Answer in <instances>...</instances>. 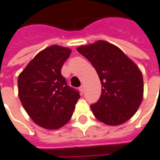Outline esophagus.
<instances>
[{"label": "esophagus", "instance_id": "esophagus-1", "mask_svg": "<svg viewBox=\"0 0 160 160\" xmlns=\"http://www.w3.org/2000/svg\"><path fill=\"white\" fill-rule=\"evenodd\" d=\"M80 93H81V94H83V93H84V86L83 85H81L80 87Z\"/></svg>", "mask_w": 160, "mask_h": 160}]
</instances>
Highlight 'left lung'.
Returning <instances> with one entry per match:
<instances>
[{"label":"left lung","mask_w":160,"mask_h":160,"mask_svg":"<svg viewBox=\"0 0 160 160\" xmlns=\"http://www.w3.org/2000/svg\"><path fill=\"white\" fill-rule=\"evenodd\" d=\"M77 50L92 63L101 80V96L90 105L96 118L118 126L133 117L143 95L142 75L135 63L118 47L104 41Z\"/></svg>","instance_id":"8db88e82"}]
</instances>
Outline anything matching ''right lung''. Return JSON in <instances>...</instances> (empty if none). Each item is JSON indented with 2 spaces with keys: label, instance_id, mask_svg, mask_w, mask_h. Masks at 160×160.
<instances>
[{
  "label": "right lung",
  "instance_id": "add662e5",
  "mask_svg": "<svg viewBox=\"0 0 160 160\" xmlns=\"http://www.w3.org/2000/svg\"><path fill=\"white\" fill-rule=\"evenodd\" d=\"M71 50L53 45L38 53L18 76V96L36 124L58 129L66 124L80 98V92L67 85L61 74Z\"/></svg>",
  "mask_w": 160,
  "mask_h": 160
}]
</instances>
